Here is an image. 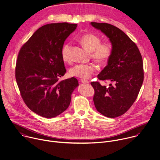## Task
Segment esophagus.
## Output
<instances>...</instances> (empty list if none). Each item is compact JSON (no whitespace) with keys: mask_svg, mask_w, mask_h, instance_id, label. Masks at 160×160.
<instances>
[{"mask_svg":"<svg viewBox=\"0 0 160 160\" xmlns=\"http://www.w3.org/2000/svg\"><path fill=\"white\" fill-rule=\"evenodd\" d=\"M80 82L83 83H89V82L88 80H84V79H81Z\"/></svg>","mask_w":160,"mask_h":160,"instance_id":"obj_1","label":"esophagus"}]
</instances>
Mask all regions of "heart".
Wrapping results in <instances>:
<instances>
[{
  "label": "heart",
  "instance_id": "heart-1",
  "mask_svg": "<svg viewBox=\"0 0 160 160\" xmlns=\"http://www.w3.org/2000/svg\"><path fill=\"white\" fill-rule=\"evenodd\" d=\"M101 41V38L98 36L92 33L85 34L79 38V42L82 46L91 52V58L100 64L106 63L110 59L113 51L111 42ZM71 48L72 45L69 42L65 43L62 47V57L65 62L71 61ZM95 70V67L92 63L77 64L70 69L69 74L72 77L86 79L88 78Z\"/></svg>",
  "mask_w": 160,
  "mask_h": 160
}]
</instances>
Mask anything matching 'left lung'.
I'll list each match as a JSON object with an SVG mask.
<instances>
[{"label":"left lung","mask_w":160,"mask_h":160,"mask_svg":"<svg viewBox=\"0 0 160 160\" xmlns=\"http://www.w3.org/2000/svg\"><path fill=\"white\" fill-rule=\"evenodd\" d=\"M90 24L109 38L113 48L108 65L97 76L113 85L107 87L91 82L94 105L102 115L114 118L126 112L137 98L144 80L142 58L136 44L118 28L108 23Z\"/></svg>","instance_id":"obj_1"}]
</instances>
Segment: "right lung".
<instances>
[{
	"instance_id": "right-lung-1",
	"label": "right lung",
	"mask_w": 160,
	"mask_h": 160,
	"mask_svg": "<svg viewBox=\"0 0 160 160\" xmlns=\"http://www.w3.org/2000/svg\"><path fill=\"white\" fill-rule=\"evenodd\" d=\"M77 24L52 23L39 28L21 47L15 75L21 95L28 108L46 118L63 112L78 86L72 77L59 81L66 73L62 49Z\"/></svg>"
}]
</instances>
